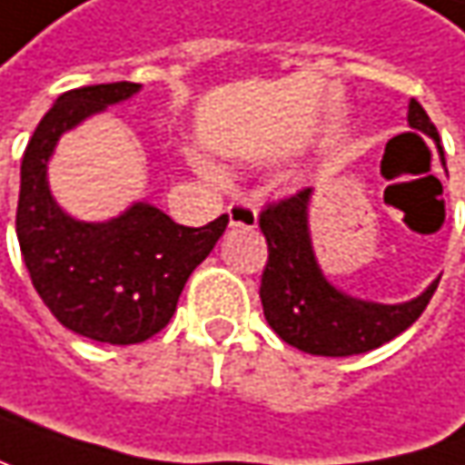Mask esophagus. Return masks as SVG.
Instances as JSON below:
<instances>
[{
    "label": "esophagus",
    "instance_id": "esophagus-1",
    "mask_svg": "<svg viewBox=\"0 0 465 465\" xmlns=\"http://www.w3.org/2000/svg\"><path fill=\"white\" fill-rule=\"evenodd\" d=\"M229 223L232 226H242V229H255L258 226V207L244 200H236L229 205Z\"/></svg>",
    "mask_w": 465,
    "mask_h": 465
}]
</instances>
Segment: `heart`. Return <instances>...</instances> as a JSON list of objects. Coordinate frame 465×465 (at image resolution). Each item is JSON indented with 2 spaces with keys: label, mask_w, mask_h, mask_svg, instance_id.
Returning a JSON list of instances; mask_svg holds the SVG:
<instances>
[{
  "label": "heart",
  "mask_w": 465,
  "mask_h": 465,
  "mask_svg": "<svg viewBox=\"0 0 465 465\" xmlns=\"http://www.w3.org/2000/svg\"><path fill=\"white\" fill-rule=\"evenodd\" d=\"M203 171H205V173H210V171H213V168H210V165H203Z\"/></svg>",
  "instance_id": "heart-1"
}]
</instances>
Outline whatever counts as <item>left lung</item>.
Wrapping results in <instances>:
<instances>
[{"instance_id": "left-lung-1", "label": "left lung", "mask_w": 465, "mask_h": 465, "mask_svg": "<svg viewBox=\"0 0 465 465\" xmlns=\"http://www.w3.org/2000/svg\"><path fill=\"white\" fill-rule=\"evenodd\" d=\"M408 124L437 142L440 134L416 99L408 104ZM313 189H300L268 203L260 213V232L268 242V262L260 279V302L268 326L282 340L311 355L347 358L395 340L426 311L440 279L411 302L381 305L344 294L321 271L311 244L308 207Z\"/></svg>"}]
</instances>
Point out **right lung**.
I'll return each mask as SVG.
<instances>
[{
  "mask_svg": "<svg viewBox=\"0 0 465 465\" xmlns=\"http://www.w3.org/2000/svg\"><path fill=\"white\" fill-rule=\"evenodd\" d=\"M139 89L142 84L118 81L60 94L20 165L15 232L31 282L65 329L107 344H139L165 329L186 279L229 223V215H221L189 229L147 203H134L113 221L86 223L54 203L46 163L57 139Z\"/></svg>",
  "mask_w": 465,
  "mask_h": 465,
  "instance_id": "1",
  "label": "right lung"
}]
</instances>
